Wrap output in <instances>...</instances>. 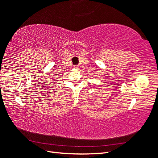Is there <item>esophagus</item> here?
Returning a JSON list of instances; mask_svg holds the SVG:
<instances>
[{
	"label": "esophagus",
	"instance_id": "1",
	"mask_svg": "<svg viewBox=\"0 0 158 158\" xmlns=\"http://www.w3.org/2000/svg\"><path fill=\"white\" fill-rule=\"evenodd\" d=\"M74 69H80V66H79V65H76V66H74Z\"/></svg>",
	"mask_w": 158,
	"mask_h": 158
}]
</instances>
